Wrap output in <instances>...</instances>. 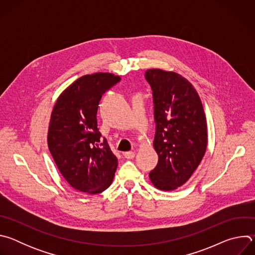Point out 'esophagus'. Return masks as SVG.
Wrapping results in <instances>:
<instances>
[{
  "instance_id": "34e87169",
  "label": "esophagus",
  "mask_w": 255,
  "mask_h": 255,
  "mask_svg": "<svg viewBox=\"0 0 255 255\" xmlns=\"http://www.w3.org/2000/svg\"><path fill=\"white\" fill-rule=\"evenodd\" d=\"M123 156H124L125 158H127V159H132V158L135 157V152H133V151H127V152H124V153H123Z\"/></svg>"
}]
</instances>
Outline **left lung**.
<instances>
[{
  "instance_id": "obj_1",
  "label": "left lung",
  "mask_w": 255,
  "mask_h": 255,
  "mask_svg": "<svg viewBox=\"0 0 255 255\" xmlns=\"http://www.w3.org/2000/svg\"><path fill=\"white\" fill-rule=\"evenodd\" d=\"M152 90L158 162L149 172L155 188L173 191L187 183L199 166L208 143L201 99L193 85L173 71H145Z\"/></svg>"
}]
</instances>
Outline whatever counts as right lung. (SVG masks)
I'll list each match as a JSON object with an SVG mask.
<instances>
[{"mask_svg":"<svg viewBox=\"0 0 255 255\" xmlns=\"http://www.w3.org/2000/svg\"><path fill=\"white\" fill-rule=\"evenodd\" d=\"M120 77L97 72L78 79L58 97L50 117L49 151L67 183L78 191L99 194L111 186L118 165L98 128L103 94Z\"/></svg>","mask_w":255,"mask_h":255,"instance_id":"add662e5","label":"right lung"}]
</instances>
